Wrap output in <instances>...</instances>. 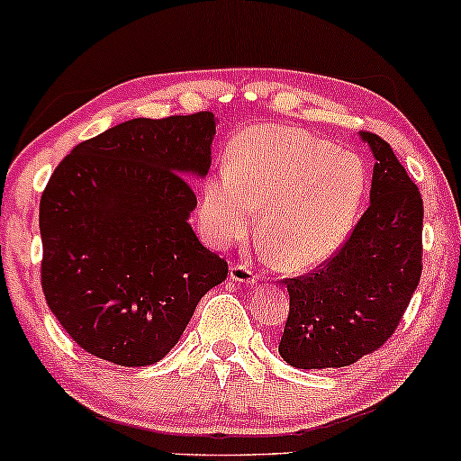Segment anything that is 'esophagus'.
I'll list each match as a JSON object with an SVG mask.
<instances>
[{"instance_id": "1", "label": "esophagus", "mask_w": 461, "mask_h": 461, "mask_svg": "<svg viewBox=\"0 0 461 461\" xmlns=\"http://www.w3.org/2000/svg\"><path fill=\"white\" fill-rule=\"evenodd\" d=\"M258 275L254 273V268L248 262H235L230 267V279L237 284H254Z\"/></svg>"}]
</instances>
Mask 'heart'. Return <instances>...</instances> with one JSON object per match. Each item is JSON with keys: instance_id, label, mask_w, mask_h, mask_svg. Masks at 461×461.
<instances>
[{"instance_id": "b5f03b06", "label": "heart", "mask_w": 461, "mask_h": 461, "mask_svg": "<svg viewBox=\"0 0 461 461\" xmlns=\"http://www.w3.org/2000/svg\"><path fill=\"white\" fill-rule=\"evenodd\" d=\"M224 173L203 188L201 222L218 248L258 237L290 271L324 262L343 243L364 196V167L349 152L301 129L258 124L230 146Z\"/></svg>"}]
</instances>
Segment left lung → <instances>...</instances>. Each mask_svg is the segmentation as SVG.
Here are the masks:
<instances>
[{
	"label": "left lung",
	"instance_id": "obj_1",
	"mask_svg": "<svg viewBox=\"0 0 461 461\" xmlns=\"http://www.w3.org/2000/svg\"><path fill=\"white\" fill-rule=\"evenodd\" d=\"M375 154L370 205L343 245L290 294L279 354L296 368H340L396 332L423 271V201L390 143L362 131Z\"/></svg>",
	"mask_w": 461,
	"mask_h": 461
}]
</instances>
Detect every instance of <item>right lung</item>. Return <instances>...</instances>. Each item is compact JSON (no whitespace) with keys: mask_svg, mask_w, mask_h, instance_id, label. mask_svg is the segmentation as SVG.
I'll return each instance as SVG.
<instances>
[{"mask_svg":"<svg viewBox=\"0 0 461 461\" xmlns=\"http://www.w3.org/2000/svg\"><path fill=\"white\" fill-rule=\"evenodd\" d=\"M212 112L135 118L71 150L40 199L41 290L88 354L121 366L158 362L229 262L188 216V173L212 165Z\"/></svg>","mask_w":461,"mask_h":461,"instance_id":"obj_1","label":"right lung"}]
</instances>
